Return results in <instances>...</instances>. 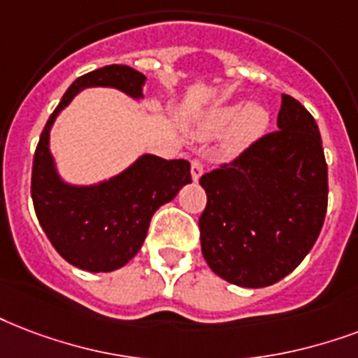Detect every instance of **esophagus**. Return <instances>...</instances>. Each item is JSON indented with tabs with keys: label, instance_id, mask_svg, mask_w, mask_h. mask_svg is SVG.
Masks as SVG:
<instances>
[{
	"label": "esophagus",
	"instance_id": "34e87169",
	"mask_svg": "<svg viewBox=\"0 0 358 358\" xmlns=\"http://www.w3.org/2000/svg\"><path fill=\"white\" fill-rule=\"evenodd\" d=\"M203 173H204L203 163H201L199 159L191 161V178H193V182H199V178H201V174Z\"/></svg>",
	"mask_w": 358,
	"mask_h": 358
}]
</instances>
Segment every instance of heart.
<instances>
[{
	"label": "heart",
	"instance_id": "heart-1",
	"mask_svg": "<svg viewBox=\"0 0 358 358\" xmlns=\"http://www.w3.org/2000/svg\"><path fill=\"white\" fill-rule=\"evenodd\" d=\"M268 125V113L261 105L223 103L206 108L193 120L191 129L201 138H212L223 133L222 152L227 157L242 154L259 141Z\"/></svg>",
	"mask_w": 358,
	"mask_h": 358
}]
</instances>
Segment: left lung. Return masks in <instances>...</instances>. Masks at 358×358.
Masks as SVG:
<instances>
[{"mask_svg": "<svg viewBox=\"0 0 358 358\" xmlns=\"http://www.w3.org/2000/svg\"><path fill=\"white\" fill-rule=\"evenodd\" d=\"M203 257L240 287H266L291 274L317 240L327 214L329 174L315 120L282 95L278 131L231 163L201 176Z\"/></svg>", "mask_w": 358, "mask_h": 358, "instance_id": "8db88e82", "label": "left lung"}]
</instances>
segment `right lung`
Returning a JSON list of instances; mask_svg holds the SVG:
<instances>
[{"label":"right lung","instance_id":"right-lung-1","mask_svg":"<svg viewBox=\"0 0 358 358\" xmlns=\"http://www.w3.org/2000/svg\"><path fill=\"white\" fill-rule=\"evenodd\" d=\"M146 76L129 65H105L78 76L41 133L31 171V199L41 227L56 252L76 268L110 272L135 257L161 204L191 184L189 163L144 154L118 176L94 185H71L59 178L50 154V127L84 88H116L143 97Z\"/></svg>","mask_w":358,"mask_h":358}]
</instances>
